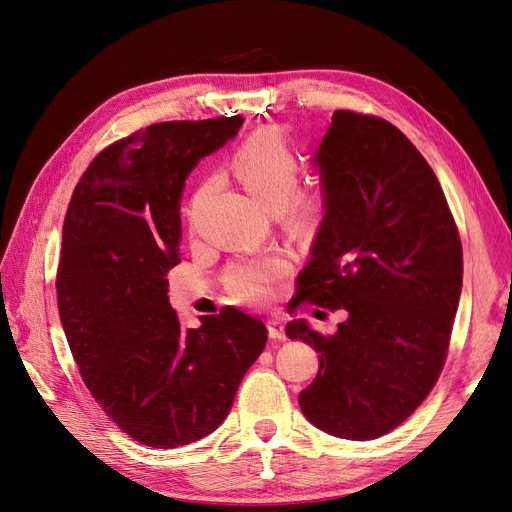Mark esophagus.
Listing matches in <instances>:
<instances>
[{
	"instance_id": "34e87169",
	"label": "esophagus",
	"mask_w": 512,
	"mask_h": 512,
	"mask_svg": "<svg viewBox=\"0 0 512 512\" xmlns=\"http://www.w3.org/2000/svg\"><path fill=\"white\" fill-rule=\"evenodd\" d=\"M267 329H269V337H271V339H284V337H286L284 322H282V320L271 318V320L267 322Z\"/></svg>"
}]
</instances>
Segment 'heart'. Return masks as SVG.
Segmentation results:
<instances>
[{
	"mask_svg": "<svg viewBox=\"0 0 512 512\" xmlns=\"http://www.w3.org/2000/svg\"><path fill=\"white\" fill-rule=\"evenodd\" d=\"M237 177L254 198L269 211L280 215L284 228L297 239L314 237L327 215V196L318 188H299L301 160L284 138L275 132H258L239 147L232 160ZM213 181L200 185L188 209V222L194 228L200 200L211 190ZM290 267L280 254H256L232 262L226 269V286L241 301H265Z\"/></svg>",
	"mask_w": 512,
	"mask_h": 512,
	"instance_id": "obj_1",
	"label": "heart"
}]
</instances>
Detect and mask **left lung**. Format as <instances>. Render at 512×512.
Returning a JSON list of instances; mask_svg holds the SVG:
<instances>
[{
    "instance_id": "8db88e82",
    "label": "left lung",
    "mask_w": 512,
    "mask_h": 512,
    "mask_svg": "<svg viewBox=\"0 0 512 512\" xmlns=\"http://www.w3.org/2000/svg\"><path fill=\"white\" fill-rule=\"evenodd\" d=\"M316 162L327 215L299 275L297 307L348 318L333 335L305 320L286 324L290 339L320 354L299 404L331 436L374 440L404 423L442 374L461 239L436 173L386 119L335 111Z\"/></svg>"
}]
</instances>
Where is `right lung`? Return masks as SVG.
I'll list each match as a JSON object with an SVG mask.
<instances>
[{
  "instance_id": "obj_1",
  "label": "right lung",
  "mask_w": 512,
  "mask_h": 512,
  "mask_svg": "<svg viewBox=\"0 0 512 512\" xmlns=\"http://www.w3.org/2000/svg\"><path fill=\"white\" fill-rule=\"evenodd\" d=\"M243 117L162 121L104 147L61 232L57 305L89 393L130 438L177 448L228 416L267 327L235 307L183 331L166 275L179 265L183 181Z\"/></svg>"
}]
</instances>
